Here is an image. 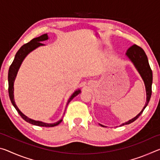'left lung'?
Wrapping results in <instances>:
<instances>
[{
  "mask_svg": "<svg viewBox=\"0 0 160 160\" xmlns=\"http://www.w3.org/2000/svg\"><path fill=\"white\" fill-rule=\"evenodd\" d=\"M126 55L133 63L135 68L138 70L139 73L141 75L142 80H144L146 94H147V101H146L144 108L138 114L131 120L128 121V122L124 123L121 126L127 125V124L132 123L142 114L143 111L145 109V107L148 106V103L150 102L152 94V72L150 66L149 65L147 56H146L145 51H143L142 48L136 44H133L127 51Z\"/></svg>",
  "mask_w": 160,
  "mask_h": 160,
  "instance_id": "1",
  "label": "left lung"
}]
</instances>
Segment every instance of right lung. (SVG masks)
<instances>
[{
	"instance_id": "obj_1",
	"label": "right lung",
	"mask_w": 160,
	"mask_h": 160,
	"mask_svg": "<svg viewBox=\"0 0 160 160\" xmlns=\"http://www.w3.org/2000/svg\"><path fill=\"white\" fill-rule=\"evenodd\" d=\"M47 39H48V36L47 34H43V35H42V36H40L39 37L34 38V39H32L29 42L27 43V44H24L22 47H21V48L18 50V52L16 53L14 60H13L12 64L10 65L9 71H8V93H9L10 101H11L12 105L14 106L15 109L17 110V112H18L19 114L20 115L21 117L24 120L26 121L27 122L33 124V125H36V126H39L53 127V126L58 125V124L62 121V119H61L60 121H58V122L54 123H46L41 122V121H34V120H32V119H31V118H29L28 117H27L25 115H24L23 113H22L20 110H19L18 107L16 106V104L15 103V100H14V94H13V91H14L13 84H14V81H15V79L16 78V75H17L19 68H20L22 62L24 58H25V56L28 55L29 52H31L32 51H33L38 47H39V46L44 45L42 43H41V42L44 41V40H47ZM80 93V90L75 91V92L72 94V96L70 97V98L68 99V103H67V105L68 104V103L71 101V100L73 99L75 97H76L78 94Z\"/></svg>"
}]
</instances>
